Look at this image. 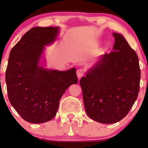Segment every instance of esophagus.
<instances>
[{
    "instance_id": "obj_1",
    "label": "esophagus",
    "mask_w": 148,
    "mask_h": 148,
    "mask_svg": "<svg viewBox=\"0 0 148 148\" xmlns=\"http://www.w3.org/2000/svg\"><path fill=\"white\" fill-rule=\"evenodd\" d=\"M84 74V70L83 69H79L76 71V75H77L78 79H81Z\"/></svg>"
}]
</instances>
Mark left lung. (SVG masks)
<instances>
[{
    "mask_svg": "<svg viewBox=\"0 0 148 148\" xmlns=\"http://www.w3.org/2000/svg\"><path fill=\"white\" fill-rule=\"evenodd\" d=\"M113 51L101 56L80 80L87 115L113 124L125 118L137 99L140 70L136 53L125 37L113 33Z\"/></svg>",
    "mask_w": 148,
    "mask_h": 148,
    "instance_id": "left-lung-1",
    "label": "left lung"
}]
</instances>
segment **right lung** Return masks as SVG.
<instances>
[{
    "instance_id": "1",
    "label": "right lung",
    "mask_w": 148,
    "mask_h": 148,
    "mask_svg": "<svg viewBox=\"0 0 148 148\" xmlns=\"http://www.w3.org/2000/svg\"><path fill=\"white\" fill-rule=\"evenodd\" d=\"M60 28L34 27L10 53L5 81L12 106L25 121L43 123L56 115L60 100L70 85L78 83L76 68H45L47 46L58 39Z\"/></svg>"
}]
</instances>
